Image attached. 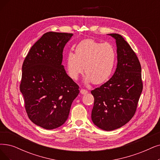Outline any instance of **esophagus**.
I'll list each match as a JSON object with an SVG mask.
<instances>
[{"label": "esophagus", "instance_id": "34e87169", "mask_svg": "<svg viewBox=\"0 0 160 160\" xmlns=\"http://www.w3.org/2000/svg\"><path fill=\"white\" fill-rule=\"evenodd\" d=\"M80 92H81V94H85L88 93V91H87V90H85V89L81 88V91H80Z\"/></svg>", "mask_w": 160, "mask_h": 160}]
</instances>
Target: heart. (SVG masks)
I'll list each match as a JSON object with an SVG mask.
<instances>
[{
  "mask_svg": "<svg viewBox=\"0 0 160 160\" xmlns=\"http://www.w3.org/2000/svg\"><path fill=\"white\" fill-rule=\"evenodd\" d=\"M116 59L113 46L110 42H100L93 39L81 41L66 56V68L70 78L77 80L84 71L85 82L101 84L111 75Z\"/></svg>",
  "mask_w": 160,
  "mask_h": 160,
  "instance_id": "b5f03b06",
  "label": "heart"
}]
</instances>
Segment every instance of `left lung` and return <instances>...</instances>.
Returning a JSON list of instances; mask_svg holds the SVG:
<instances>
[{
    "mask_svg": "<svg viewBox=\"0 0 160 160\" xmlns=\"http://www.w3.org/2000/svg\"><path fill=\"white\" fill-rule=\"evenodd\" d=\"M108 35L116 39L117 68L112 78L91 91L94 98L92 121L107 131L120 128L131 119L143 87L141 66L135 52L121 35Z\"/></svg>",
    "mask_w": 160,
    "mask_h": 160,
    "instance_id": "obj_1",
    "label": "left lung"
}]
</instances>
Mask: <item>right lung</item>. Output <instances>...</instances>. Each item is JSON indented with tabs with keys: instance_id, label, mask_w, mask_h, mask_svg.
<instances>
[{
	"instance_id": "right-lung-1",
	"label": "right lung",
	"mask_w": 160,
	"mask_h": 160,
	"mask_svg": "<svg viewBox=\"0 0 160 160\" xmlns=\"http://www.w3.org/2000/svg\"><path fill=\"white\" fill-rule=\"evenodd\" d=\"M72 33L47 32L31 48L22 66L20 91L30 120L54 129L68 119L79 86L62 65L63 50Z\"/></svg>"
}]
</instances>
